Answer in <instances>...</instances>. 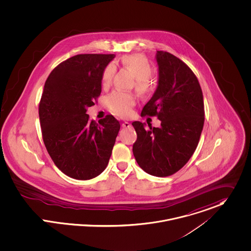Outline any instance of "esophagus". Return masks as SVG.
Listing matches in <instances>:
<instances>
[{"mask_svg":"<svg viewBox=\"0 0 251 251\" xmlns=\"http://www.w3.org/2000/svg\"><path fill=\"white\" fill-rule=\"evenodd\" d=\"M121 126H122L123 128H129V127H131V123H129V122H127V121H124V122L121 124Z\"/></svg>","mask_w":251,"mask_h":251,"instance_id":"obj_1","label":"esophagus"}]
</instances>
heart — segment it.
I'll return each instance as SVG.
<instances>
[{
    "instance_id": "1",
    "label": "heart",
    "mask_w": 251,
    "mask_h": 251,
    "mask_svg": "<svg viewBox=\"0 0 251 251\" xmlns=\"http://www.w3.org/2000/svg\"><path fill=\"white\" fill-rule=\"evenodd\" d=\"M123 68H126L134 75V87L140 96H148L155 88L156 83L150 75L152 67L146 56L140 54L128 55L117 61ZM115 65L108 64L101 76V84L103 87H108L112 84L115 74ZM106 106L108 110L117 116L129 117L133 112V108L136 105V98L130 92L113 91L106 98Z\"/></svg>"
}]
</instances>
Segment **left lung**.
Masks as SVG:
<instances>
[{"instance_id": "left-lung-1", "label": "left lung", "mask_w": 251, "mask_h": 251, "mask_svg": "<svg viewBox=\"0 0 251 251\" xmlns=\"http://www.w3.org/2000/svg\"><path fill=\"white\" fill-rule=\"evenodd\" d=\"M157 62L159 84L141 116H157L161 127L133 122L138 135L133 153L145 172L167 177L179 171L195 153L205 111L202 89L193 70L166 51H157Z\"/></svg>"}]
</instances>
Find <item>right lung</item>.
<instances>
[{"instance_id": "obj_1", "label": "right lung", "mask_w": 251, "mask_h": 251, "mask_svg": "<svg viewBox=\"0 0 251 251\" xmlns=\"http://www.w3.org/2000/svg\"><path fill=\"white\" fill-rule=\"evenodd\" d=\"M112 54H82L56 66L39 102L42 139L56 167L77 180H89L109 164L120 124L112 114L99 123L86 109L101 94V76Z\"/></svg>"}]
</instances>
